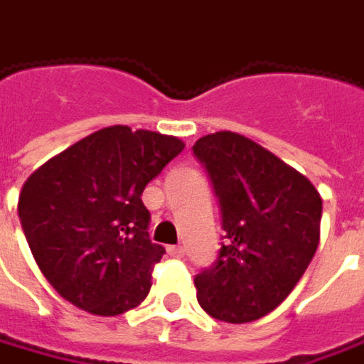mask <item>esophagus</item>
<instances>
[{"label": "esophagus", "instance_id": "1", "mask_svg": "<svg viewBox=\"0 0 364 364\" xmlns=\"http://www.w3.org/2000/svg\"><path fill=\"white\" fill-rule=\"evenodd\" d=\"M166 252H168L171 257H175V259H181L183 255H185V248H183V246H168Z\"/></svg>", "mask_w": 364, "mask_h": 364}]
</instances>
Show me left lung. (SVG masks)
<instances>
[{
    "instance_id": "obj_1",
    "label": "left lung",
    "mask_w": 364,
    "mask_h": 364,
    "mask_svg": "<svg viewBox=\"0 0 364 364\" xmlns=\"http://www.w3.org/2000/svg\"><path fill=\"white\" fill-rule=\"evenodd\" d=\"M193 154L210 173L226 230L218 261L196 277L199 306L230 324L259 320L314 259L322 198L306 175L242 134L201 136Z\"/></svg>"
}]
</instances>
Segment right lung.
<instances>
[{
  "label": "right lung",
  "instance_id": "1",
  "mask_svg": "<svg viewBox=\"0 0 364 364\" xmlns=\"http://www.w3.org/2000/svg\"><path fill=\"white\" fill-rule=\"evenodd\" d=\"M185 149L177 136L107 126L26 179L18 213L32 257L75 308L119 316L144 301L165 248L149 238V183Z\"/></svg>",
  "mask_w": 364,
  "mask_h": 364
}]
</instances>
